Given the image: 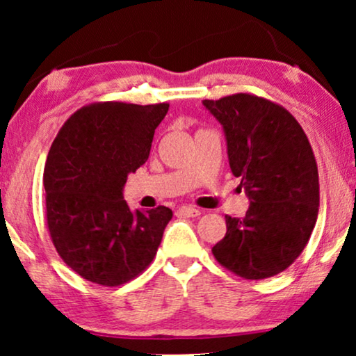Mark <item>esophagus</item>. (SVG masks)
<instances>
[{
    "mask_svg": "<svg viewBox=\"0 0 356 356\" xmlns=\"http://www.w3.org/2000/svg\"><path fill=\"white\" fill-rule=\"evenodd\" d=\"M178 213H181V216H186V217H197L201 216V211L191 206H181L178 209Z\"/></svg>",
    "mask_w": 356,
    "mask_h": 356,
    "instance_id": "obj_1",
    "label": "esophagus"
}]
</instances>
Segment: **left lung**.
<instances>
[{
	"label": "left lung",
	"instance_id": "1",
	"mask_svg": "<svg viewBox=\"0 0 356 356\" xmlns=\"http://www.w3.org/2000/svg\"><path fill=\"white\" fill-rule=\"evenodd\" d=\"M223 126L232 173L250 197L243 218L225 216L227 233L212 254L246 280L269 279L308 245L319 211L318 165L295 116L252 94L204 100Z\"/></svg>",
	"mask_w": 356,
	"mask_h": 356
}]
</instances>
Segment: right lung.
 <instances>
[{
  "mask_svg": "<svg viewBox=\"0 0 356 356\" xmlns=\"http://www.w3.org/2000/svg\"><path fill=\"white\" fill-rule=\"evenodd\" d=\"M168 106L95 102L74 111L53 140L43 170L47 227L66 266L92 284L123 285L157 254L173 212H131L123 186L149 159Z\"/></svg>",
  "mask_w": 356,
  "mask_h": 356,
  "instance_id": "1",
  "label": "right lung"
}]
</instances>
